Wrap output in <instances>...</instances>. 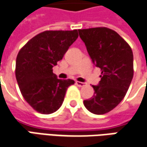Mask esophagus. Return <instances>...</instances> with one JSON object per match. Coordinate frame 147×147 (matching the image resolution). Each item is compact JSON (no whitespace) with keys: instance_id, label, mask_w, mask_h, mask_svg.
<instances>
[{"instance_id":"esophagus-1","label":"esophagus","mask_w":147,"mask_h":147,"mask_svg":"<svg viewBox=\"0 0 147 147\" xmlns=\"http://www.w3.org/2000/svg\"><path fill=\"white\" fill-rule=\"evenodd\" d=\"M76 86H79V87H83V86H86V83H84V82H80V81H76Z\"/></svg>"}]
</instances>
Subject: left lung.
<instances>
[{
	"label": "left lung",
	"instance_id": "obj_1",
	"mask_svg": "<svg viewBox=\"0 0 147 147\" xmlns=\"http://www.w3.org/2000/svg\"><path fill=\"white\" fill-rule=\"evenodd\" d=\"M87 52L95 67L101 69V80L92 86V98L84 105L94 114L113 109L123 99L133 77V53L117 32L105 27L79 29Z\"/></svg>",
	"mask_w": 147,
	"mask_h": 147
}]
</instances>
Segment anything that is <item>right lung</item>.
Segmentation results:
<instances>
[{
	"label": "right lung",
	"mask_w": 147,
	"mask_h": 147,
	"mask_svg": "<svg viewBox=\"0 0 147 147\" xmlns=\"http://www.w3.org/2000/svg\"><path fill=\"white\" fill-rule=\"evenodd\" d=\"M78 38L71 31H44L32 38L16 57V76L23 97L42 114L56 112L62 105L67 88L73 80H60L53 67L62 59Z\"/></svg>",
	"instance_id": "add662e5"
}]
</instances>
